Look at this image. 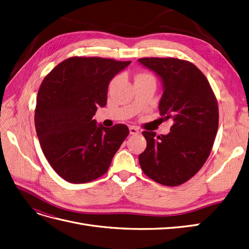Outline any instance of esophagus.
<instances>
[{
	"instance_id": "1",
	"label": "esophagus",
	"mask_w": 249,
	"mask_h": 249,
	"mask_svg": "<svg viewBox=\"0 0 249 249\" xmlns=\"http://www.w3.org/2000/svg\"><path fill=\"white\" fill-rule=\"evenodd\" d=\"M130 134L131 135H137L139 134V130L136 126H130Z\"/></svg>"
}]
</instances>
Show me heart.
Wrapping results in <instances>:
<instances>
[{"label": "heart", "mask_w": 249, "mask_h": 249, "mask_svg": "<svg viewBox=\"0 0 249 249\" xmlns=\"http://www.w3.org/2000/svg\"><path fill=\"white\" fill-rule=\"evenodd\" d=\"M147 78H153L152 76H150L149 73H147V72H140V73H138L137 76H136V80H140V79H147ZM135 80V81H136ZM117 82V78H114L113 79L111 82H110V84H109V89H111L113 86H114V84L115 83Z\"/></svg>", "instance_id": "1"}]
</instances>
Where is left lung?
<instances>
[{
	"label": "left lung",
	"instance_id": "1",
	"mask_svg": "<svg viewBox=\"0 0 249 249\" xmlns=\"http://www.w3.org/2000/svg\"><path fill=\"white\" fill-rule=\"evenodd\" d=\"M163 82L160 115L170 119L167 135L143 131L146 148L139 155L142 171L164 186L189 180L206 163L216 137L219 112L215 93L193 63L178 58H140Z\"/></svg>",
	"mask_w": 249,
	"mask_h": 249
}]
</instances>
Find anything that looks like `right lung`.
Listing matches in <instances>:
<instances>
[{
	"mask_svg": "<svg viewBox=\"0 0 249 249\" xmlns=\"http://www.w3.org/2000/svg\"><path fill=\"white\" fill-rule=\"evenodd\" d=\"M131 61L71 57L43 79L35 108V129L44 157L72 184L101 178L130 131L124 124L96 125L92 116L107 104L108 85Z\"/></svg>",
	"mask_w": 249,
	"mask_h": 249,
	"instance_id": "1",
	"label": "right lung"
}]
</instances>
